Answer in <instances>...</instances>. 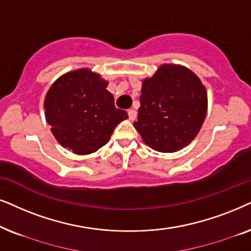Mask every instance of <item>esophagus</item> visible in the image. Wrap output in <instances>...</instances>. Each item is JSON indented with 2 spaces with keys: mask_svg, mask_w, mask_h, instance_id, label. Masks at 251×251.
Listing matches in <instances>:
<instances>
[{
  "mask_svg": "<svg viewBox=\"0 0 251 251\" xmlns=\"http://www.w3.org/2000/svg\"><path fill=\"white\" fill-rule=\"evenodd\" d=\"M136 116H138V112L135 111L134 109H129L128 110V118H129V120H135L136 119Z\"/></svg>",
  "mask_w": 251,
  "mask_h": 251,
  "instance_id": "34e87169",
  "label": "esophagus"
}]
</instances>
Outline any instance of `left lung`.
<instances>
[{"label": "left lung", "mask_w": 251, "mask_h": 251, "mask_svg": "<svg viewBox=\"0 0 251 251\" xmlns=\"http://www.w3.org/2000/svg\"><path fill=\"white\" fill-rule=\"evenodd\" d=\"M134 127L143 142L160 152H175L198 135L208 109L205 87L180 65H162L143 80Z\"/></svg>", "instance_id": "left-lung-1"}]
</instances>
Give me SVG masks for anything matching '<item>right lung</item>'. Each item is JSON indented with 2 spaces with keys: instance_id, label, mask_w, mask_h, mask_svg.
<instances>
[{
  "instance_id": "right-lung-1",
  "label": "right lung",
  "mask_w": 251,
  "mask_h": 251,
  "mask_svg": "<svg viewBox=\"0 0 251 251\" xmlns=\"http://www.w3.org/2000/svg\"><path fill=\"white\" fill-rule=\"evenodd\" d=\"M108 82L88 69L66 73L53 82L45 100L46 119L56 140L78 155L95 152L113 129L127 119L117 109Z\"/></svg>"
}]
</instances>
